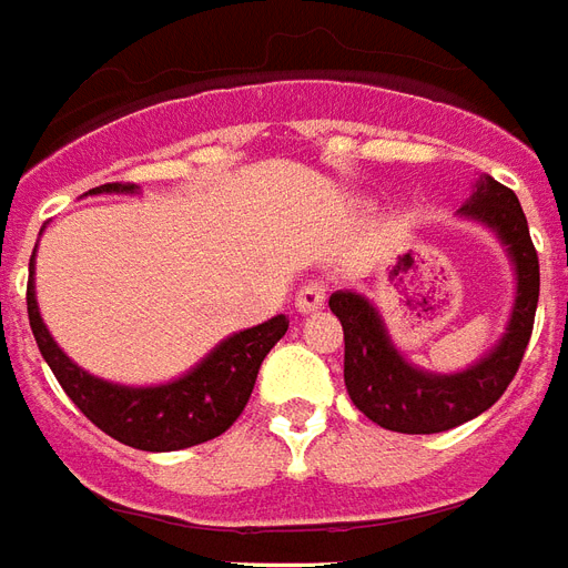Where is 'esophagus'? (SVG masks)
I'll list each match as a JSON object with an SVG mask.
<instances>
[{
	"instance_id": "esophagus-1",
	"label": "esophagus",
	"mask_w": 568,
	"mask_h": 568,
	"mask_svg": "<svg viewBox=\"0 0 568 568\" xmlns=\"http://www.w3.org/2000/svg\"><path fill=\"white\" fill-rule=\"evenodd\" d=\"M326 305V284L323 281H308L305 287L300 290V296H296V308L302 314H314Z\"/></svg>"
}]
</instances>
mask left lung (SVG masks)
<instances>
[{
  "instance_id": "obj_1",
  "label": "left lung",
  "mask_w": 568,
  "mask_h": 568,
  "mask_svg": "<svg viewBox=\"0 0 568 568\" xmlns=\"http://www.w3.org/2000/svg\"><path fill=\"white\" fill-rule=\"evenodd\" d=\"M458 215L497 236L515 268V302L500 341L481 359L455 374L413 365L389 338L374 302L353 290L329 296L332 314L344 326V386L371 422L398 434H440L476 419L500 398L530 344L539 302V257L515 191L479 176Z\"/></svg>"
}]
</instances>
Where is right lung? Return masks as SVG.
<instances>
[{"label": "right lung", "mask_w": 568, "mask_h": 568, "mask_svg": "<svg viewBox=\"0 0 568 568\" xmlns=\"http://www.w3.org/2000/svg\"><path fill=\"white\" fill-rule=\"evenodd\" d=\"M138 185L110 182L92 187L87 194H138ZM26 308H29V326L38 349L50 371L57 374L68 398L113 440L143 452L187 449L224 434L239 419V413L245 410L266 353L284 338L290 326L287 314H278L260 326L227 335L176 381L155 383V386H125L80 368L53 341L36 300V251L29 260Z\"/></svg>", "instance_id": "obj_1"}]
</instances>
